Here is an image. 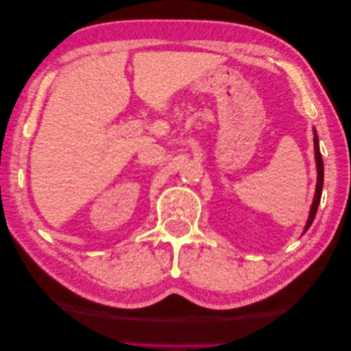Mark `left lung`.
Returning <instances> with one entry per match:
<instances>
[{"label": "left lung", "mask_w": 351, "mask_h": 351, "mask_svg": "<svg viewBox=\"0 0 351 351\" xmlns=\"http://www.w3.org/2000/svg\"><path fill=\"white\" fill-rule=\"evenodd\" d=\"M315 158H316V167H317V183H316V192H315V199H313V204L311 208V214H309V219L306 222V227H304V232L309 230V227L312 226V222L315 219V215L317 212V206H319V202H321V196H322V187H324V161H322V155L319 152V143H317V136L315 133Z\"/></svg>", "instance_id": "8db88e82"}]
</instances>
